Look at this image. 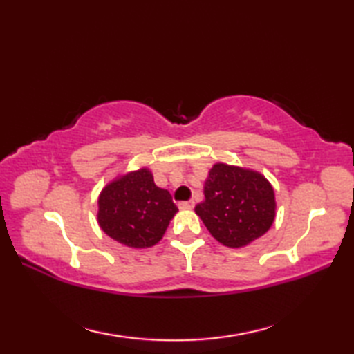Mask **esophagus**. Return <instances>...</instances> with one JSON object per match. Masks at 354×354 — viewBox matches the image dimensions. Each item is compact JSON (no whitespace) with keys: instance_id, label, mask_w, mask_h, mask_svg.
<instances>
[{"instance_id":"34e87169","label":"esophagus","mask_w":354,"mask_h":354,"mask_svg":"<svg viewBox=\"0 0 354 354\" xmlns=\"http://www.w3.org/2000/svg\"><path fill=\"white\" fill-rule=\"evenodd\" d=\"M194 207L193 201H185V202H179V208L181 209H192Z\"/></svg>"}]
</instances>
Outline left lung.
<instances>
[{"label":"left lung","instance_id":"8db88e82","mask_svg":"<svg viewBox=\"0 0 354 354\" xmlns=\"http://www.w3.org/2000/svg\"><path fill=\"white\" fill-rule=\"evenodd\" d=\"M204 196L194 213L223 246L245 248L265 236L275 221L274 187L254 169L216 162L208 170Z\"/></svg>","mask_w":354,"mask_h":354}]
</instances>
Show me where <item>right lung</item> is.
<instances>
[{"instance_id":"1","label":"right lung","mask_w":354,"mask_h":354,"mask_svg":"<svg viewBox=\"0 0 354 354\" xmlns=\"http://www.w3.org/2000/svg\"><path fill=\"white\" fill-rule=\"evenodd\" d=\"M176 213L169 190L155 184L149 167L118 173L97 199V222L102 231L132 250L160 242Z\"/></svg>"}]
</instances>
